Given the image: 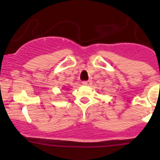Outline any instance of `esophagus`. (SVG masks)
I'll list each match as a JSON object with an SVG mask.
<instances>
[{"label":"esophagus","mask_w":160,"mask_h":160,"mask_svg":"<svg viewBox=\"0 0 160 160\" xmlns=\"http://www.w3.org/2000/svg\"><path fill=\"white\" fill-rule=\"evenodd\" d=\"M91 84H92V81H90V80L82 82V85H83V86H90Z\"/></svg>","instance_id":"1"}]
</instances>
